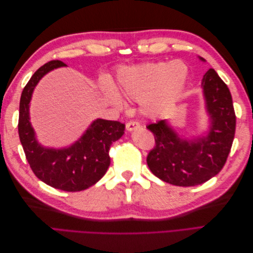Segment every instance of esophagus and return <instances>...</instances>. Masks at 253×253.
Here are the masks:
<instances>
[{
  "mask_svg": "<svg viewBox=\"0 0 253 253\" xmlns=\"http://www.w3.org/2000/svg\"><path fill=\"white\" fill-rule=\"evenodd\" d=\"M139 127H140V125L136 121H129L126 125V131H128V132H132V131H134V129H137Z\"/></svg>",
  "mask_w": 253,
  "mask_h": 253,
  "instance_id": "esophagus-1",
  "label": "esophagus"
}]
</instances>
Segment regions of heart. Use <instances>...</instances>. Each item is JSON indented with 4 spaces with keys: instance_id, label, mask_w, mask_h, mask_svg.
<instances>
[{
    "instance_id": "b5f03b06",
    "label": "heart",
    "mask_w": 253,
    "mask_h": 253,
    "mask_svg": "<svg viewBox=\"0 0 253 253\" xmlns=\"http://www.w3.org/2000/svg\"><path fill=\"white\" fill-rule=\"evenodd\" d=\"M189 78V67L182 60L148 62L120 68L118 89L122 96L139 100L143 116L157 119L172 110L178 101ZM109 100L121 104V97L112 85L105 87Z\"/></svg>"
}]
</instances>
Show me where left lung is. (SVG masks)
I'll list each match as a JSON object with an SVG mask.
<instances>
[{
    "label": "left lung",
    "mask_w": 253,
    "mask_h": 253,
    "mask_svg": "<svg viewBox=\"0 0 253 253\" xmlns=\"http://www.w3.org/2000/svg\"><path fill=\"white\" fill-rule=\"evenodd\" d=\"M201 88L207 115L203 133L187 137L167 119L147 126L156 142L147 164L156 177L174 186L193 187L214 177L223 169L233 142L235 114L230 90L213 68L204 75Z\"/></svg>",
    "instance_id": "obj_1"
}]
</instances>
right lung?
Returning <instances> with one entry per match:
<instances>
[{"label":"right lung","instance_id":"1","mask_svg":"<svg viewBox=\"0 0 253 253\" xmlns=\"http://www.w3.org/2000/svg\"><path fill=\"white\" fill-rule=\"evenodd\" d=\"M66 66L62 61L53 60L33 75L21 95L18 128L26 159L37 177L52 188L77 192L103 177L111 164V144L121 138L126 126L118 121L97 118L78 140L67 147H46L38 140L29 113L34 90L45 75Z\"/></svg>","mask_w":253,"mask_h":253}]
</instances>
